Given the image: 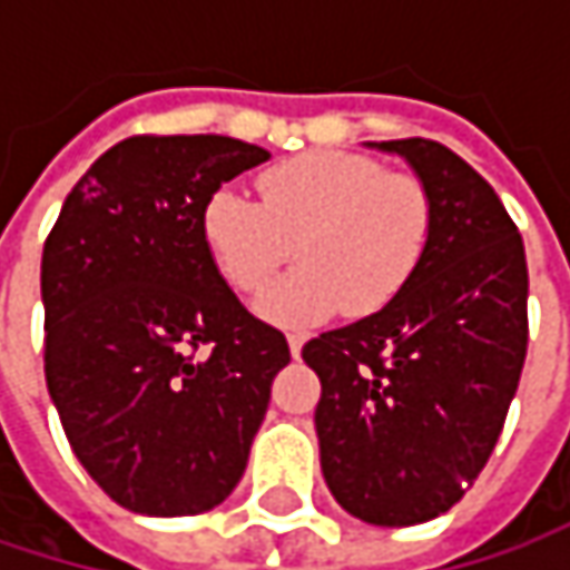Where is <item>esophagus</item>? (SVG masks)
<instances>
[{
    "instance_id": "obj_1",
    "label": "esophagus",
    "mask_w": 570,
    "mask_h": 570,
    "mask_svg": "<svg viewBox=\"0 0 570 570\" xmlns=\"http://www.w3.org/2000/svg\"><path fill=\"white\" fill-rule=\"evenodd\" d=\"M286 343H289V356L296 360V356L303 353V343H306V336H303V333H289V336H286Z\"/></svg>"
}]
</instances>
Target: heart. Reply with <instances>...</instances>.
<instances>
[{
  "label": "heart",
  "instance_id": "1",
  "mask_svg": "<svg viewBox=\"0 0 570 570\" xmlns=\"http://www.w3.org/2000/svg\"><path fill=\"white\" fill-rule=\"evenodd\" d=\"M257 194L261 200L237 187L214 190L200 237L237 293H261L293 244L303 267L257 299V313L281 326L383 309L419 271L435 227L422 180L346 151L274 165L257 177Z\"/></svg>",
  "mask_w": 570,
  "mask_h": 570
}]
</instances>
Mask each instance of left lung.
<instances>
[{
  "instance_id": "1",
  "label": "left lung",
  "mask_w": 570,
  "mask_h": 570,
  "mask_svg": "<svg viewBox=\"0 0 570 570\" xmlns=\"http://www.w3.org/2000/svg\"><path fill=\"white\" fill-rule=\"evenodd\" d=\"M402 158L435 227L412 281L373 316L303 346L333 499L405 528L449 512L485 469L528 350L524 244L492 184L439 141H366Z\"/></svg>"
}]
</instances>
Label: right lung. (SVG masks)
I'll return each mask as SVG.
<instances>
[{"mask_svg":"<svg viewBox=\"0 0 570 570\" xmlns=\"http://www.w3.org/2000/svg\"><path fill=\"white\" fill-rule=\"evenodd\" d=\"M267 158L224 135L128 138L71 187L46 240L49 396L85 472L128 512L220 505L289 363L200 237L207 197Z\"/></svg>","mask_w":570,"mask_h":570,"instance_id":"1","label":"right lung"}]
</instances>
